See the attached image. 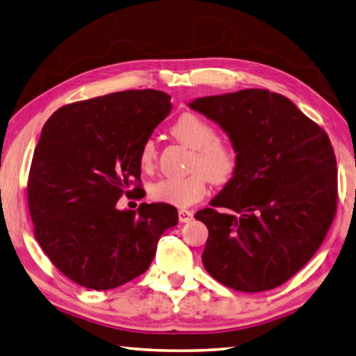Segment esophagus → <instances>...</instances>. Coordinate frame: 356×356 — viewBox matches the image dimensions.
Wrapping results in <instances>:
<instances>
[{"label": "esophagus", "instance_id": "1", "mask_svg": "<svg viewBox=\"0 0 356 356\" xmlns=\"http://www.w3.org/2000/svg\"><path fill=\"white\" fill-rule=\"evenodd\" d=\"M193 219V213L188 211V210H180L179 211V220L182 222V224H186V222H190Z\"/></svg>", "mask_w": 356, "mask_h": 356}]
</instances>
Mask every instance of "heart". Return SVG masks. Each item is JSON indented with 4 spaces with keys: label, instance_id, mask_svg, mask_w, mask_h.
I'll use <instances>...</instances> for the list:
<instances>
[{
    "label": "heart",
    "instance_id": "obj_1",
    "mask_svg": "<svg viewBox=\"0 0 356 356\" xmlns=\"http://www.w3.org/2000/svg\"><path fill=\"white\" fill-rule=\"evenodd\" d=\"M177 142L193 149L191 170L185 177L159 179L149 188V196L160 204L190 207L207 193L208 179L216 185H224L238 171L239 156L232 143L218 137V131L204 117L193 113L179 115L170 128ZM157 160L156 143L145 140L138 151V165L143 171L154 168Z\"/></svg>",
    "mask_w": 356,
    "mask_h": 356
}]
</instances>
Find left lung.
<instances>
[{
  "label": "left lung",
  "mask_w": 356,
  "mask_h": 356,
  "mask_svg": "<svg viewBox=\"0 0 356 356\" xmlns=\"http://www.w3.org/2000/svg\"><path fill=\"white\" fill-rule=\"evenodd\" d=\"M190 108L220 124L239 156L211 208L196 213L208 228L205 270L238 291L280 287L318 252L335 218L330 138L287 97L267 89L202 97Z\"/></svg>",
  "instance_id": "1"
}]
</instances>
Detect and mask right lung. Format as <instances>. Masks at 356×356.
<instances>
[{"label":"right lung","instance_id":"obj_1","mask_svg":"<svg viewBox=\"0 0 356 356\" xmlns=\"http://www.w3.org/2000/svg\"><path fill=\"white\" fill-rule=\"evenodd\" d=\"M170 100L162 90H122L61 106L41 129L27 180L33 233L81 287L111 290L145 273L160 236L179 222L172 205L115 207L140 190L138 151Z\"/></svg>","mask_w":356,"mask_h":356}]
</instances>
